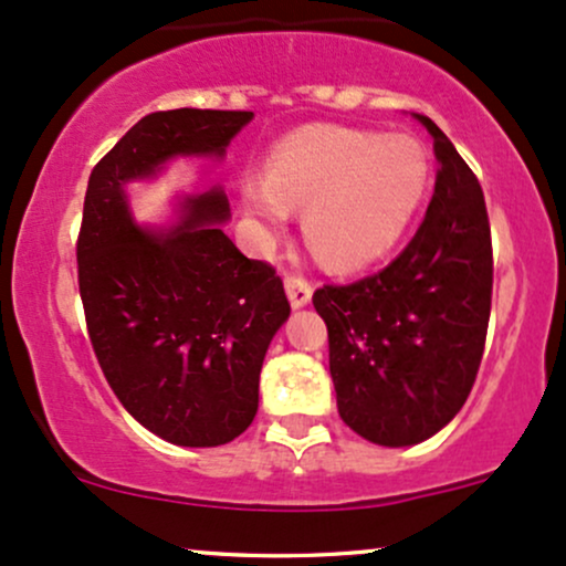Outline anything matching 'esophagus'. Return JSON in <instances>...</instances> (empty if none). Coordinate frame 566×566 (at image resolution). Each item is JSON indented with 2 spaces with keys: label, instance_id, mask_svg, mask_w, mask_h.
I'll return each mask as SVG.
<instances>
[{
  "label": "esophagus",
  "instance_id": "34e87169",
  "mask_svg": "<svg viewBox=\"0 0 566 566\" xmlns=\"http://www.w3.org/2000/svg\"><path fill=\"white\" fill-rule=\"evenodd\" d=\"M284 290H287V297L292 303V308H301V305H305L311 301V292H314V287H311V282L305 279L303 274H290L284 276Z\"/></svg>",
  "mask_w": 566,
  "mask_h": 566
}]
</instances>
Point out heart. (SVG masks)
Instances as JSON below:
<instances>
[{
    "label": "heart",
    "mask_w": 566,
    "mask_h": 566,
    "mask_svg": "<svg viewBox=\"0 0 566 566\" xmlns=\"http://www.w3.org/2000/svg\"><path fill=\"white\" fill-rule=\"evenodd\" d=\"M428 165L412 138L346 127H305L271 154L265 178H247L242 201L263 233L303 210L314 255L335 269L373 263L407 229Z\"/></svg>",
    "instance_id": "1"
}]
</instances>
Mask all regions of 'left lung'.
<instances>
[{"mask_svg": "<svg viewBox=\"0 0 566 566\" xmlns=\"http://www.w3.org/2000/svg\"><path fill=\"white\" fill-rule=\"evenodd\" d=\"M439 170L423 223L386 269L324 284L329 375L343 423L382 447L441 431L469 399L492 308V237L482 186L441 129Z\"/></svg>", "mask_w": 566, "mask_h": 566, "instance_id": "left-lung-1", "label": "left lung"}]
</instances>
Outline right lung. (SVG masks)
<instances>
[{"label":"right lung","mask_w":566,"mask_h":566,"mask_svg":"<svg viewBox=\"0 0 566 566\" xmlns=\"http://www.w3.org/2000/svg\"><path fill=\"white\" fill-rule=\"evenodd\" d=\"M252 112L175 108L127 129L90 172L76 274L103 375L143 428L180 447H218L247 431L271 337L290 316L282 279L218 229L229 199L186 201L170 233L133 223L127 180L178 154H223Z\"/></svg>","instance_id":"add662e5"}]
</instances>
